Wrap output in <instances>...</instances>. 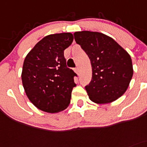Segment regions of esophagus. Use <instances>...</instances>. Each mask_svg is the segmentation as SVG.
<instances>
[{
	"label": "esophagus",
	"mask_w": 147,
	"mask_h": 147,
	"mask_svg": "<svg viewBox=\"0 0 147 147\" xmlns=\"http://www.w3.org/2000/svg\"><path fill=\"white\" fill-rule=\"evenodd\" d=\"M74 70H75V72H76L78 75H79V69H78V67H76V68H75V69H74Z\"/></svg>",
	"instance_id": "esophagus-1"
}]
</instances>
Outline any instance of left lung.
<instances>
[{
	"mask_svg": "<svg viewBox=\"0 0 147 147\" xmlns=\"http://www.w3.org/2000/svg\"><path fill=\"white\" fill-rule=\"evenodd\" d=\"M74 38L88 55L92 67V79L86 86L89 98L96 104H107L123 96L134 74L128 53L115 40L101 32H76Z\"/></svg>",
	"mask_w": 147,
	"mask_h": 147,
	"instance_id": "obj_1",
	"label": "left lung"
}]
</instances>
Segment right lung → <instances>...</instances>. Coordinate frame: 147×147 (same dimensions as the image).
Instances as JSON below:
<instances>
[{"instance_id":"obj_1","label":"right lung","mask_w":147,"mask_h":147,"mask_svg":"<svg viewBox=\"0 0 147 147\" xmlns=\"http://www.w3.org/2000/svg\"><path fill=\"white\" fill-rule=\"evenodd\" d=\"M72 41L69 32L47 35L25 57L23 87L30 101L40 110L57 113L69 106L77 74L67 67L64 51Z\"/></svg>"}]
</instances>
